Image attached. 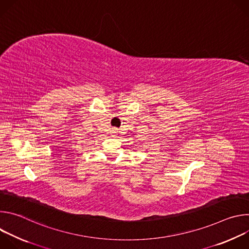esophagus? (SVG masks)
<instances>
[{"instance_id":"esophagus-1","label":"esophagus","mask_w":249,"mask_h":249,"mask_svg":"<svg viewBox=\"0 0 249 249\" xmlns=\"http://www.w3.org/2000/svg\"><path fill=\"white\" fill-rule=\"evenodd\" d=\"M113 133H116V132H113Z\"/></svg>"}]
</instances>
